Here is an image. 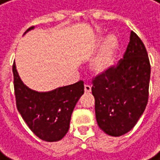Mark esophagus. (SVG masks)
I'll return each instance as SVG.
<instances>
[{
    "mask_svg": "<svg viewBox=\"0 0 160 160\" xmlns=\"http://www.w3.org/2000/svg\"><path fill=\"white\" fill-rule=\"evenodd\" d=\"M84 91L86 93H90L92 92V87L90 85H85L84 86Z\"/></svg>",
    "mask_w": 160,
    "mask_h": 160,
    "instance_id": "esophagus-1",
    "label": "esophagus"
}]
</instances>
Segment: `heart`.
I'll use <instances>...</instances> for the list:
<instances>
[{"instance_id":"1","label":"heart","mask_w":160,"mask_h":160,"mask_svg":"<svg viewBox=\"0 0 160 160\" xmlns=\"http://www.w3.org/2000/svg\"><path fill=\"white\" fill-rule=\"evenodd\" d=\"M105 34H100L96 42L97 44L102 43L98 51L92 57L91 61V69L95 74H104L111 69L113 66L117 52L119 50V39L115 34H110L105 38Z\"/></svg>"}]
</instances>
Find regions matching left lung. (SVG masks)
<instances>
[{
	"label": "left lung",
	"instance_id": "1",
	"mask_svg": "<svg viewBox=\"0 0 160 160\" xmlns=\"http://www.w3.org/2000/svg\"><path fill=\"white\" fill-rule=\"evenodd\" d=\"M150 74L144 44L131 31L123 59L92 81L96 121L104 132L121 137L138 123L148 102Z\"/></svg>",
	"mask_w": 160,
	"mask_h": 160
}]
</instances>
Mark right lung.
Wrapping results in <instances>:
<instances>
[{"label":"right lung","mask_w":160,"mask_h":160,"mask_svg":"<svg viewBox=\"0 0 160 160\" xmlns=\"http://www.w3.org/2000/svg\"><path fill=\"white\" fill-rule=\"evenodd\" d=\"M33 28H28L26 33ZM13 75L17 109L29 129L40 139L48 142L62 139L69 129L76 103L84 93V82L49 92H37L23 84L15 63Z\"/></svg>","instance_id":"right-lung-1"}]
</instances>
